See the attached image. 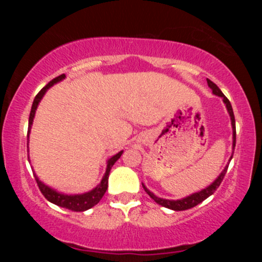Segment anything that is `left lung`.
<instances>
[{
    "instance_id": "8db88e82",
    "label": "left lung",
    "mask_w": 262,
    "mask_h": 262,
    "mask_svg": "<svg viewBox=\"0 0 262 262\" xmlns=\"http://www.w3.org/2000/svg\"><path fill=\"white\" fill-rule=\"evenodd\" d=\"M207 83H208V86L210 87V89H212V91H213V93H214V95L221 96V97L223 98L225 106H227V110H228V112H229L230 118H231V125H233V139H234L233 140V145L235 146V141H236L235 118H234L233 108H231L230 102H229V100H228L227 97H225V96L223 95V92H222L221 90H219V87L215 85V83L213 82V81H210L209 79H207ZM231 158H233V156H231ZM231 158H230V160H231ZM227 170H228V166L225 167V169L223 170V172H222L221 175L218 176V179L215 180V181L213 182L212 185L208 186V187L202 189V191L197 192V193L191 194V196H188V197H186V198H182V200L170 201V200H164V198H159V197H156L154 193H151V192H150L149 189L146 188L144 185H143V187H144V189H145L146 193H148L149 196L151 197L156 203L160 204V206L166 207V208L172 209V210H186V209H189V208H193V207H196L197 204L202 203L204 200H207V198H208L209 196H212V194L215 192V189H217L219 186H221V183H222V181H223L225 173H227Z\"/></svg>"
}]
</instances>
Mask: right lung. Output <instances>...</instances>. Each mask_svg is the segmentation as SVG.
<instances>
[{
    "instance_id": "right-lung-1",
    "label": "right lung",
    "mask_w": 262,
    "mask_h": 262,
    "mask_svg": "<svg viewBox=\"0 0 262 262\" xmlns=\"http://www.w3.org/2000/svg\"><path fill=\"white\" fill-rule=\"evenodd\" d=\"M62 79H65V74L60 75V76H56L55 79H53L47 86H44L43 89L38 92L37 96H35L34 101H33V104H32L31 114H29L28 134H29V130H31V125H32L33 118H34L35 110H37L38 103L40 102L41 97H43L44 93L47 92V90L49 89L50 86H53L54 83L59 82V81H61ZM122 152L123 151H119L118 154H116L111 159H108L106 173H104L101 183L95 189H92L91 192H87V193L75 194V196H68V194L58 193L56 191H54V189L49 188L48 186H45L44 183H41L40 181H39L38 177H35V181H37L38 187H39V189H40L41 193H43V196L47 198L49 202L56 204V206H59V207H62V208L74 210V212H83V210L90 209V208H92L93 206H96V204H97L102 200L103 194L106 193L107 187H108V176H110V171H111V169H112L114 162L121 158Z\"/></svg>"
}]
</instances>
